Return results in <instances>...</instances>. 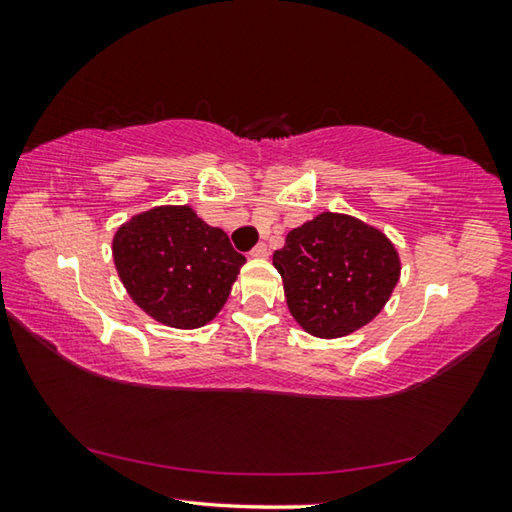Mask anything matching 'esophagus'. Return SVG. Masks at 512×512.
Segmentation results:
<instances>
[{"instance_id":"obj_1","label":"esophagus","mask_w":512,"mask_h":512,"mask_svg":"<svg viewBox=\"0 0 512 512\" xmlns=\"http://www.w3.org/2000/svg\"><path fill=\"white\" fill-rule=\"evenodd\" d=\"M250 257H253V259H266L268 257L266 244H257L253 250H250Z\"/></svg>"}]
</instances>
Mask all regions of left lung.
Listing matches in <instances>:
<instances>
[{
    "instance_id": "left-lung-1",
    "label": "left lung",
    "mask_w": 512,
    "mask_h": 512,
    "mask_svg": "<svg viewBox=\"0 0 512 512\" xmlns=\"http://www.w3.org/2000/svg\"><path fill=\"white\" fill-rule=\"evenodd\" d=\"M291 316L316 339H341L366 327L400 282L391 239L352 214L320 212L293 228L273 253Z\"/></svg>"
}]
</instances>
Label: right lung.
Masks as SVG:
<instances>
[{"mask_svg":"<svg viewBox=\"0 0 512 512\" xmlns=\"http://www.w3.org/2000/svg\"><path fill=\"white\" fill-rule=\"evenodd\" d=\"M112 259L135 305L176 329L214 320L246 264L192 205H155L131 216L112 237Z\"/></svg>","mask_w":512,"mask_h":512,"instance_id":"add662e5","label":"right lung"}]
</instances>
